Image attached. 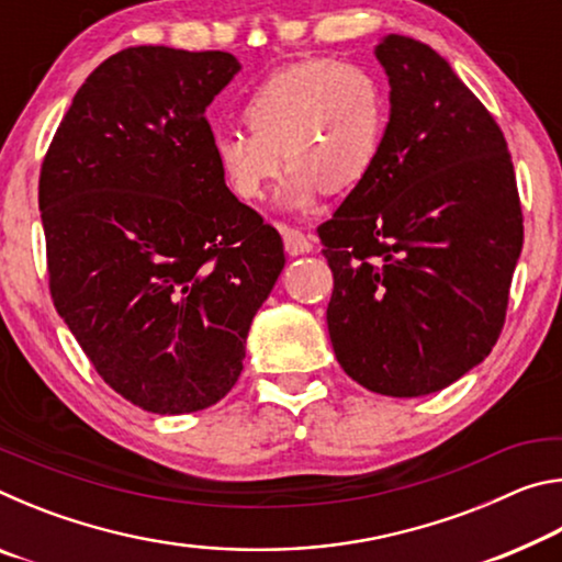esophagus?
I'll return each instance as SVG.
<instances>
[{
	"label": "esophagus",
	"instance_id": "esophagus-1",
	"mask_svg": "<svg viewBox=\"0 0 562 562\" xmlns=\"http://www.w3.org/2000/svg\"><path fill=\"white\" fill-rule=\"evenodd\" d=\"M280 231H282L284 250H288V255H292V258H297V255H304V252H312V240L302 231H297V227L280 225Z\"/></svg>",
	"mask_w": 562,
	"mask_h": 562
}]
</instances>
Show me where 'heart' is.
I'll list each match as a JSON object with an SVG mask.
<instances>
[{
	"label": "heart",
	"instance_id": "1",
	"mask_svg": "<svg viewBox=\"0 0 562 562\" xmlns=\"http://www.w3.org/2000/svg\"><path fill=\"white\" fill-rule=\"evenodd\" d=\"M250 131L213 133V156L243 201L268 193L282 158L288 176L278 201L307 211L319 190L359 186L384 144L389 99L379 76L361 64L307 59L270 74L243 106Z\"/></svg>",
	"mask_w": 562,
	"mask_h": 562
}]
</instances>
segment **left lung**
Wrapping results in <instances>:
<instances>
[{"label": "left lung", "instance_id": "1", "mask_svg": "<svg viewBox=\"0 0 562 562\" xmlns=\"http://www.w3.org/2000/svg\"><path fill=\"white\" fill-rule=\"evenodd\" d=\"M389 123L369 176L317 227L341 369L384 396L441 392L503 329L522 215L506 138L429 44L374 46Z\"/></svg>", "mask_w": 562, "mask_h": 562}]
</instances>
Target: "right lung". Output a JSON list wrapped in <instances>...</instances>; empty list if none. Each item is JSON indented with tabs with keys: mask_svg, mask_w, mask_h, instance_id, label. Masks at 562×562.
Returning <instances> with one entry per match:
<instances>
[{
	"mask_svg": "<svg viewBox=\"0 0 562 562\" xmlns=\"http://www.w3.org/2000/svg\"><path fill=\"white\" fill-rule=\"evenodd\" d=\"M240 61L131 46L76 91L46 150L40 211L54 307L113 392L154 414L221 402L282 237L237 201L205 109Z\"/></svg>",
	"mask_w": 562,
	"mask_h": 562,
	"instance_id": "add662e5",
	"label": "right lung"
}]
</instances>
